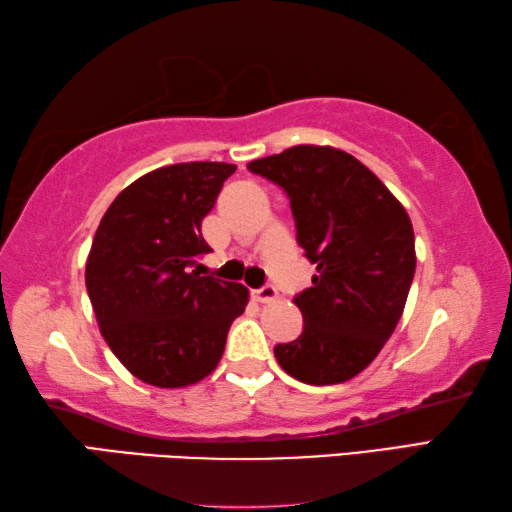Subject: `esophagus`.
<instances>
[{
  "label": "esophagus",
  "mask_w": 512,
  "mask_h": 512,
  "mask_svg": "<svg viewBox=\"0 0 512 512\" xmlns=\"http://www.w3.org/2000/svg\"><path fill=\"white\" fill-rule=\"evenodd\" d=\"M253 298L257 302H273L277 298V289L273 284H264V287H259L253 291Z\"/></svg>",
  "instance_id": "1"
}]
</instances>
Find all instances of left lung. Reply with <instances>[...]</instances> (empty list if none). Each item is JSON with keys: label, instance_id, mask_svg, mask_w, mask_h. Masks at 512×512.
Instances as JSON below:
<instances>
[{"label": "left lung", "instance_id": "left-lung-1", "mask_svg": "<svg viewBox=\"0 0 512 512\" xmlns=\"http://www.w3.org/2000/svg\"><path fill=\"white\" fill-rule=\"evenodd\" d=\"M248 169L287 192L296 239L318 271L293 298L305 327L275 345L277 363L311 386L357 377L402 318L415 273L409 214L366 164L332 146H291Z\"/></svg>", "mask_w": 512, "mask_h": 512}]
</instances>
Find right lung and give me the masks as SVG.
Returning <instances> with one entry per match:
<instances>
[{"mask_svg":"<svg viewBox=\"0 0 512 512\" xmlns=\"http://www.w3.org/2000/svg\"><path fill=\"white\" fill-rule=\"evenodd\" d=\"M235 164L180 162L137 178L94 235L85 287L101 336L124 368L158 388H183L219 366L248 289L198 273L210 253L201 223Z\"/></svg>","mask_w":512,"mask_h":512,"instance_id":"right-lung-1","label":"right lung"}]
</instances>
